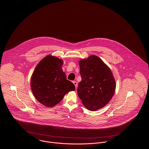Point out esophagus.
I'll return each instance as SVG.
<instances>
[{"label":"esophagus","mask_w":149,"mask_h":149,"mask_svg":"<svg viewBox=\"0 0 149 149\" xmlns=\"http://www.w3.org/2000/svg\"><path fill=\"white\" fill-rule=\"evenodd\" d=\"M73 83H74V84L75 85V87H76V88H77V87L78 86V83L77 82V81H73Z\"/></svg>","instance_id":"obj_1"}]
</instances>
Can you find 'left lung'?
Masks as SVG:
<instances>
[{"label": "left lung", "instance_id": "left-lung-1", "mask_svg": "<svg viewBox=\"0 0 149 149\" xmlns=\"http://www.w3.org/2000/svg\"><path fill=\"white\" fill-rule=\"evenodd\" d=\"M81 80L78 84V95L89 111L104 107L112 98L116 84L110 68L96 55L79 61Z\"/></svg>", "mask_w": 149, "mask_h": 149}]
</instances>
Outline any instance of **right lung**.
Masks as SVG:
<instances>
[{
  "mask_svg": "<svg viewBox=\"0 0 149 149\" xmlns=\"http://www.w3.org/2000/svg\"><path fill=\"white\" fill-rule=\"evenodd\" d=\"M62 59L51 55L41 60L31 78V88L36 99L43 106H55L65 95L75 90V86L66 79L62 69Z\"/></svg>",
  "mask_w": 149,
  "mask_h": 149,
  "instance_id": "1",
  "label": "right lung"
}]
</instances>
